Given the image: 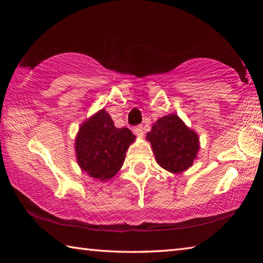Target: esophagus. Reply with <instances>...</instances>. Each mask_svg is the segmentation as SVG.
<instances>
[{
	"label": "esophagus",
	"instance_id": "esophagus-1",
	"mask_svg": "<svg viewBox=\"0 0 263 263\" xmlns=\"http://www.w3.org/2000/svg\"><path fill=\"white\" fill-rule=\"evenodd\" d=\"M133 132H134V134H135V135H137V136H142L143 135V133H144V130H143V127L142 126H137V127H135L133 129Z\"/></svg>",
	"mask_w": 263,
	"mask_h": 263
}]
</instances>
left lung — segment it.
Here are the masks:
<instances>
[{
	"mask_svg": "<svg viewBox=\"0 0 263 263\" xmlns=\"http://www.w3.org/2000/svg\"><path fill=\"white\" fill-rule=\"evenodd\" d=\"M158 165L173 174L192 166L200 148L198 134L175 113L161 117L146 134Z\"/></svg>",
	"mask_w": 263,
	"mask_h": 263,
	"instance_id": "1",
	"label": "left lung"
}]
</instances>
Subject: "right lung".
Returning <instances> with one entry per match:
<instances>
[{
    "mask_svg": "<svg viewBox=\"0 0 263 263\" xmlns=\"http://www.w3.org/2000/svg\"><path fill=\"white\" fill-rule=\"evenodd\" d=\"M136 136L128 128H117L102 108L81 123L76 137V155L83 173L106 182L120 171L126 152Z\"/></svg>",
    "mask_w": 263,
    "mask_h": 263,
    "instance_id": "right-lung-1",
    "label": "right lung"
}]
</instances>
